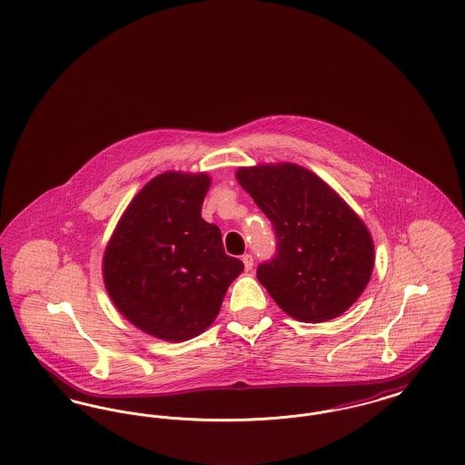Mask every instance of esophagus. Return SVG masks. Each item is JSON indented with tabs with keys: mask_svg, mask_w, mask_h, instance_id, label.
I'll return each instance as SVG.
<instances>
[{
	"mask_svg": "<svg viewBox=\"0 0 465 465\" xmlns=\"http://www.w3.org/2000/svg\"><path fill=\"white\" fill-rule=\"evenodd\" d=\"M243 266H245V270L249 272V270H252V266H254V258L251 256V254H243L242 256Z\"/></svg>",
	"mask_w": 465,
	"mask_h": 465,
	"instance_id": "esophagus-1",
	"label": "esophagus"
}]
</instances>
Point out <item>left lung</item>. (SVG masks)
Masks as SVG:
<instances>
[{
	"label": "left lung",
	"instance_id": "1",
	"mask_svg": "<svg viewBox=\"0 0 465 465\" xmlns=\"http://www.w3.org/2000/svg\"><path fill=\"white\" fill-rule=\"evenodd\" d=\"M237 179L275 233V256L256 270L275 303L303 322L331 321L354 305L375 263L371 235L354 211L294 163L247 167Z\"/></svg>",
	"mask_w": 465,
	"mask_h": 465
}]
</instances>
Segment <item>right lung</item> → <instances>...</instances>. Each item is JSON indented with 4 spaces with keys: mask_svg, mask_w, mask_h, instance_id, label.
<instances>
[{
    "mask_svg": "<svg viewBox=\"0 0 465 465\" xmlns=\"http://www.w3.org/2000/svg\"><path fill=\"white\" fill-rule=\"evenodd\" d=\"M207 174L165 173L127 207L104 254V284L134 326L167 341L205 331L243 263L200 216Z\"/></svg>",
    "mask_w": 465,
    "mask_h": 465,
    "instance_id": "obj_1",
    "label": "right lung"
}]
</instances>
